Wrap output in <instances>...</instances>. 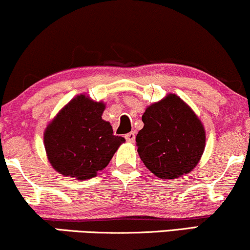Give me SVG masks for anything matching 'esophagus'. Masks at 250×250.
Listing matches in <instances>:
<instances>
[{
  "label": "esophagus",
  "mask_w": 250,
  "mask_h": 250,
  "mask_svg": "<svg viewBox=\"0 0 250 250\" xmlns=\"http://www.w3.org/2000/svg\"><path fill=\"white\" fill-rule=\"evenodd\" d=\"M125 137V140L128 141V142L133 143L135 141V133H134V131H130V133H128Z\"/></svg>",
  "instance_id": "esophagus-1"
}]
</instances>
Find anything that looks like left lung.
Here are the masks:
<instances>
[{"label": "left lung", "instance_id": "8db88e82", "mask_svg": "<svg viewBox=\"0 0 250 250\" xmlns=\"http://www.w3.org/2000/svg\"><path fill=\"white\" fill-rule=\"evenodd\" d=\"M136 136L137 152L161 179L179 178L199 163L206 146L204 125L178 95L167 94L146 107Z\"/></svg>", "mask_w": 250, "mask_h": 250}]
</instances>
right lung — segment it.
<instances>
[{
    "instance_id": "1",
    "label": "right lung",
    "mask_w": 250,
    "mask_h": 250,
    "mask_svg": "<svg viewBox=\"0 0 250 250\" xmlns=\"http://www.w3.org/2000/svg\"><path fill=\"white\" fill-rule=\"evenodd\" d=\"M106 104L85 94L77 95L50 121L44 146L51 167L65 177L91 179L109 164L125 140L113 134L102 120Z\"/></svg>"
}]
</instances>
